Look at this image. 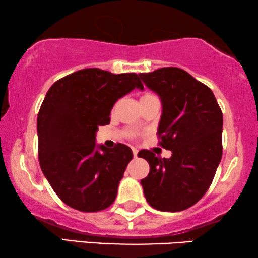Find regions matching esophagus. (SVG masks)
<instances>
[{
	"instance_id": "esophagus-1",
	"label": "esophagus",
	"mask_w": 258,
	"mask_h": 258,
	"mask_svg": "<svg viewBox=\"0 0 258 258\" xmlns=\"http://www.w3.org/2000/svg\"><path fill=\"white\" fill-rule=\"evenodd\" d=\"M133 156H135V157L137 158V156H138V150L133 149Z\"/></svg>"
}]
</instances>
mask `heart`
<instances>
[{"mask_svg": "<svg viewBox=\"0 0 258 258\" xmlns=\"http://www.w3.org/2000/svg\"><path fill=\"white\" fill-rule=\"evenodd\" d=\"M151 96H153V95H151V94H144V95L142 96V99H146V97H151ZM140 99V100H142Z\"/></svg>", "mask_w": 258, "mask_h": 258, "instance_id": "b5f03b06", "label": "heart"}]
</instances>
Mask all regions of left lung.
<instances>
[{"label":"left lung","instance_id":"1","mask_svg":"<svg viewBox=\"0 0 258 258\" xmlns=\"http://www.w3.org/2000/svg\"><path fill=\"white\" fill-rule=\"evenodd\" d=\"M162 101L157 135L170 158L142 150L150 172L140 181L149 205L158 211L180 212L197 204L208 190L223 155V113L204 83L180 68L139 74Z\"/></svg>","mask_w":258,"mask_h":258}]
</instances>
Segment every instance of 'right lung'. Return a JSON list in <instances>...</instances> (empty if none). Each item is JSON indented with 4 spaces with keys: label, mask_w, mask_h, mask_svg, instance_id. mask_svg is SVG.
Instances as JSON below:
<instances>
[{
    "label": "right lung",
    "mask_w": 258,
    "mask_h": 258,
    "mask_svg": "<svg viewBox=\"0 0 258 258\" xmlns=\"http://www.w3.org/2000/svg\"><path fill=\"white\" fill-rule=\"evenodd\" d=\"M135 88L138 75L90 68L52 84L37 120L38 156L42 174L61 201L81 212L109 207L118 194L132 150L96 145V131L110 122L114 103Z\"/></svg>",
    "instance_id": "right-lung-1"
}]
</instances>
